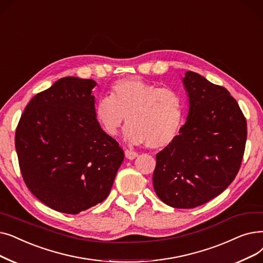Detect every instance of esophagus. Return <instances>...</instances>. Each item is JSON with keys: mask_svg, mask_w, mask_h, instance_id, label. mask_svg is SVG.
<instances>
[{"mask_svg": "<svg viewBox=\"0 0 263 263\" xmlns=\"http://www.w3.org/2000/svg\"><path fill=\"white\" fill-rule=\"evenodd\" d=\"M124 155H125V158L129 159V160H133V159H135L136 157H139V154H138V153L129 151V149H125Z\"/></svg>", "mask_w": 263, "mask_h": 263, "instance_id": "esophagus-1", "label": "esophagus"}]
</instances>
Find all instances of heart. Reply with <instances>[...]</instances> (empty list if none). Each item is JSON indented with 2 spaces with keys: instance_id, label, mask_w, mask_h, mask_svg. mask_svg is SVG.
<instances>
[{
  "instance_id": "heart-1",
  "label": "heart",
  "mask_w": 263,
  "mask_h": 263,
  "mask_svg": "<svg viewBox=\"0 0 263 263\" xmlns=\"http://www.w3.org/2000/svg\"><path fill=\"white\" fill-rule=\"evenodd\" d=\"M182 116L177 91L158 88L140 78H125L114 84L109 97H102L95 106V117L109 136H116L125 123V139L131 144L145 143L157 149L172 143Z\"/></svg>"
}]
</instances>
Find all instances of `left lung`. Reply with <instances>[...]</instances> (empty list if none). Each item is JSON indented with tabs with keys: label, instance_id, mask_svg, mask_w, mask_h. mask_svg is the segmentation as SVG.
<instances>
[{
	"label": "left lung",
	"instance_id": "obj_1",
	"mask_svg": "<svg viewBox=\"0 0 263 263\" xmlns=\"http://www.w3.org/2000/svg\"><path fill=\"white\" fill-rule=\"evenodd\" d=\"M189 109L172 143L157 154L153 176L159 199L193 209L219 196L234 180L245 151L247 124L226 88L198 73L182 78Z\"/></svg>",
	"mask_w": 263,
	"mask_h": 263
}]
</instances>
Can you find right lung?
Listing matches in <instances>:
<instances>
[{"label":"right lung","instance_id":"1","mask_svg":"<svg viewBox=\"0 0 263 263\" xmlns=\"http://www.w3.org/2000/svg\"><path fill=\"white\" fill-rule=\"evenodd\" d=\"M93 79L63 77L34 97L15 146L29 190L50 209L78 214L109 195L124 153L95 117Z\"/></svg>","mask_w":263,"mask_h":263}]
</instances>
